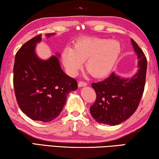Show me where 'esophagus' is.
<instances>
[{"label":"esophagus","mask_w":159,"mask_h":159,"mask_svg":"<svg viewBox=\"0 0 159 159\" xmlns=\"http://www.w3.org/2000/svg\"><path fill=\"white\" fill-rule=\"evenodd\" d=\"M87 84L85 82H82V81H80L78 82V87H85L87 86Z\"/></svg>","instance_id":"1"}]
</instances>
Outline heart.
I'll return each instance as SVG.
<instances>
[{
  "instance_id": "1",
  "label": "heart",
  "mask_w": 159,
  "mask_h": 159,
  "mask_svg": "<svg viewBox=\"0 0 159 159\" xmlns=\"http://www.w3.org/2000/svg\"><path fill=\"white\" fill-rule=\"evenodd\" d=\"M121 52L119 42L108 38L83 37L76 41L74 48L63 49L61 60L68 73L76 75L86 61V68L94 77L106 76L112 70Z\"/></svg>"
}]
</instances>
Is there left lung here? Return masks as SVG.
I'll return each mask as SVG.
<instances>
[{"label": "left lung", "mask_w": 159, "mask_h": 159, "mask_svg": "<svg viewBox=\"0 0 159 159\" xmlns=\"http://www.w3.org/2000/svg\"><path fill=\"white\" fill-rule=\"evenodd\" d=\"M138 56L139 69L134 76L122 78L112 72L103 81L91 84L96 93L90 107L92 117L98 123L115 126L129 119L140 103L145 85L147 61L138 44L131 39Z\"/></svg>", "instance_id": "left-lung-1"}]
</instances>
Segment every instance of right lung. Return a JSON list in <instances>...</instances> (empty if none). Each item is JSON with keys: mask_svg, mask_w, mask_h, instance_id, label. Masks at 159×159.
Returning <instances> with one entry per match:
<instances>
[{"mask_svg": "<svg viewBox=\"0 0 159 159\" xmlns=\"http://www.w3.org/2000/svg\"><path fill=\"white\" fill-rule=\"evenodd\" d=\"M41 36L30 39L16 52L13 84L22 112L33 120L49 122L60 115L68 94L77 89V82L63 71L58 57L52 56L47 60L38 57L35 49Z\"/></svg>", "mask_w": 159, "mask_h": 159, "instance_id": "right-lung-1", "label": "right lung"}]
</instances>
